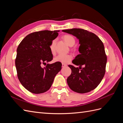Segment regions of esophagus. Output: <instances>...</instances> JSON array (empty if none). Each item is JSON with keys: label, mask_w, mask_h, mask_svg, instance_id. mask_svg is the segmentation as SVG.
<instances>
[{"label": "esophagus", "mask_w": 123, "mask_h": 123, "mask_svg": "<svg viewBox=\"0 0 123 123\" xmlns=\"http://www.w3.org/2000/svg\"><path fill=\"white\" fill-rule=\"evenodd\" d=\"M67 66V65L65 64H62V67H66Z\"/></svg>", "instance_id": "34e87169"}]
</instances>
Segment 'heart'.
Segmentation results:
<instances>
[{"mask_svg": "<svg viewBox=\"0 0 123 123\" xmlns=\"http://www.w3.org/2000/svg\"><path fill=\"white\" fill-rule=\"evenodd\" d=\"M63 38L67 44L70 47L73 46L75 43V38L70 35H66L63 37ZM55 43L56 40L54 39L52 40L50 46V51L53 54L55 53ZM72 58V56L71 54H59L54 57V61L56 62H60L62 64H68L71 61Z\"/></svg>", "mask_w": 123, "mask_h": 123, "instance_id": "1", "label": "heart"}]
</instances>
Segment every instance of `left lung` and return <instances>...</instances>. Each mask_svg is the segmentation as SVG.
<instances>
[{"label":"left lung","instance_id":"obj_1","mask_svg":"<svg viewBox=\"0 0 123 123\" xmlns=\"http://www.w3.org/2000/svg\"><path fill=\"white\" fill-rule=\"evenodd\" d=\"M62 31L75 36L80 44V54L72 61L73 64L79 67L68 66L72 71L67 80L69 87L79 93L94 90L101 82L105 73L107 56L103 42L94 33L82 29L74 28ZM82 66L83 68L81 67Z\"/></svg>","mask_w":123,"mask_h":123}]
</instances>
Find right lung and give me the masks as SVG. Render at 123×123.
I'll use <instances>...</instances> for the list:
<instances>
[{
	"label": "right lung",
	"mask_w": 123,
	"mask_h": 123,
	"mask_svg": "<svg viewBox=\"0 0 123 123\" xmlns=\"http://www.w3.org/2000/svg\"><path fill=\"white\" fill-rule=\"evenodd\" d=\"M58 32L43 30L32 33L18 46L15 59L17 76L21 85L33 93H43L49 90L62 69L60 62L47 64L42 67L43 64L52 60L50 46Z\"/></svg>",
	"instance_id": "add662e5"
}]
</instances>
